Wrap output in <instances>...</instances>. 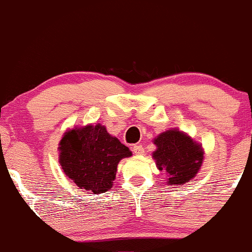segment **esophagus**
<instances>
[{
    "instance_id": "34e87169",
    "label": "esophagus",
    "mask_w": 252,
    "mask_h": 252,
    "mask_svg": "<svg viewBox=\"0 0 252 252\" xmlns=\"http://www.w3.org/2000/svg\"><path fill=\"white\" fill-rule=\"evenodd\" d=\"M132 153H134L135 155H143L144 154L143 146H141V144H135V146L132 147Z\"/></svg>"
}]
</instances>
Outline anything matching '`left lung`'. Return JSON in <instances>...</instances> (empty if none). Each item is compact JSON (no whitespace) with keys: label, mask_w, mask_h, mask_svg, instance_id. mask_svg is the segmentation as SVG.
I'll list each match as a JSON object with an SVG mask.
<instances>
[{"label":"left lung","mask_w":252,"mask_h":252,"mask_svg":"<svg viewBox=\"0 0 252 252\" xmlns=\"http://www.w3.org/2000/svg\"><path fill=\"white\" fill-rule=\"evenodd\" d=\"M154 143L158 149L153 156L158 169L168 173L169 185H184L194 178L204 156L200 146L189 136L173 129L158 136Z\"/></svg>","instance_id":"1"}]
</instances>
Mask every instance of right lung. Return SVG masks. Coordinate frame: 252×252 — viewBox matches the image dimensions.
I'll return each mask as SVG.
<instances>
[{
    "label": "right lung",
    "mask_w": 252,
    "mask_h": 252,
    "mask_svg": "<svg viewBox=\"0 0 252 252\" xmlns=\"http://www.w3.org/2000/svg\"><path fill=\"white\" fill-rule=\"evenodd\" d=\"M60 164L79 189L94 194L108 192L116 178L117 164L131 152L100 124L66 132L59 144Z\"/></svg>",
    "instance_id": "right-lung-1"
}]
</instances>
